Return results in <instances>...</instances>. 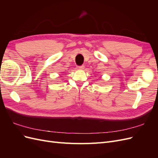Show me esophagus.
<instances>
[{
  "mask_svg": "<svg viewBox=\"0 0 158 158\" xmlns=\"http://www.w3.org/2000/svg\"><path fill=\"white\" fill-rule=\"evenodd\" d=\"M77 69L79 70H83L84 69V65H81V66H78Z\"/></svg>",
  "mask_w": 158,
  "mask_h": 158,
  "instance_id": "1",
  "label": "esophagus"
}]
</instances>
